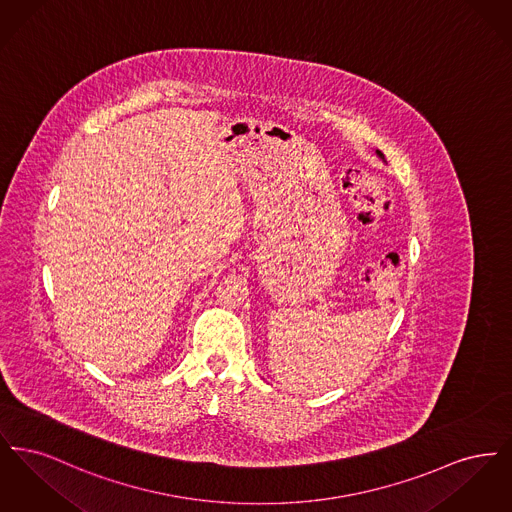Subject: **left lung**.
<instances>
[{
  "label": "left lung",
  "instance_id": "1",
  "mask_svg": "<svg viewBox=\"0 0 512 512\" xmlns=\"http://www.w3.org/2000/svg\"><path fill=\"white\" fill-rule=\"evenodd\" d=\"M380 155H382V153H380Z\"/></svg>",
  "mask_w": 512,
  "mask_h": 512
}]
</instances>
